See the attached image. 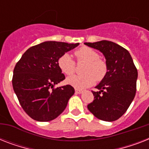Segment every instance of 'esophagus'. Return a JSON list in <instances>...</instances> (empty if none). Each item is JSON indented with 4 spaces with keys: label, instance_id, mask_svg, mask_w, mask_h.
Returning <instances> with one entry per match:
<instances>
[{
    "label": "esophagus",
    "instance_id": "esophagus-1",
    "mask_svg": "<svg viewBox=\"0 0 149 149\" xmlns=\"http://www.w3.org/2000/svg\"><path fill=\"white\" fill-rule=\"evenodd\" d=\"M75 92H76V93H83V91L82 90H79V89H76Z\"/></svg>",
    "mask_w": 149,
    "mask_h": 149
}]
</instances>
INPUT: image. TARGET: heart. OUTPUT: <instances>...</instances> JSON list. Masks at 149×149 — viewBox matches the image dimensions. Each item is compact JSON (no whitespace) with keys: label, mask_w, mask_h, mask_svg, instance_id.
<instances>
[{"label":"heart","mask_w":149,"mask_h":149,"mask_svg":"<svg viewBox=\"0 0 149 149\" xmlns=\"http://www.w3.org/2000/svg\"><path fill=\"white\" fill-rule=\"evenodd\" d=\"M78 63H86L83 72L84 75H73L67 79V83L77 89L86 88L92 86L96 79L100 81L107 72V64L100 58L97 52L91 48L84 46L75 52ZM58 66L65 75L70 76L75 72L76 63L68 53H64L58 58Z\"/></svg>","instance_id":"obj_1"}]
</instances>
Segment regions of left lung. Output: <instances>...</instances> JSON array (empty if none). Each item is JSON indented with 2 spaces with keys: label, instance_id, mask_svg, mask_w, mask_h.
<instances>
[{
  "label": "left lung",
  "instance_id": "1",
  "mask_svg": "<svg viewBox=\"0 0 149 149\" xmlns=\"http://www.w3.org/2000/svg\"><path fill=\"white\" fill-rule=\"evenodd\" d=\"M84 44L101 52L107 64L106 76L96 86L99 91H92L94 100L87 108L100 120H118L127 111L136 93L137 68L128 51L113 42Z\"/></svg>",
  "mask_w": 149,
  "mask_h": 149
}]
</instances>
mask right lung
<instances>
[{"label": "right lung", "instance_id": "obj_1", "mask_svg": "<svg viewBox=\"0 0 149 149\" xmlns=\"http://www.w3.org/2000/svg\"><path fill=\"white\" fill-rule=\"evenodd\" d=\"M79 45L49 41L29 48L16 63L12 86L24 112L38 121L54 120L63 113L75 90L55 87L65 76L58 66L63 54Z\"/></svg>", "mask_w": 149, "mask_h": 149}]
</instances>
